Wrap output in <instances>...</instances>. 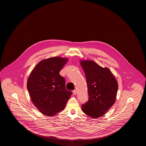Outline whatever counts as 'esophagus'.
<instances>
[{
  "mask_svg": "<svg viewBox=\"0 0 146 146\" xmlns=\"http://www.w3.org/2000/svg\"><path fill=\"white\" fill-rule=\"evenodd\" d=\"M76 92H77V91L76 90H74L73 91V94L74 95H76Z\"/></svg>",
  "mask_w": 146,
  "mask_h": 146,
  "instance_id": "34e87169",
  "label": "esophagus"
}]
</instances>
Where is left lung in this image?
Segmentation results:
<instances>
[{
  "instance_id": "obj_1",
  "label": "left lung",
  "mask_w": 146,
  "mask_h": 146,
  "mask_svg": "<svg viewBox=\"0 0 146 146\" xmlns=\"http://www.w3.org/2000/svg\"><path fill=\"white\" fill-rule=\"evenodd\" d=\"M88 84L89 98L82 105V111L91 118L103 116L116 100L118 84L107 67L91 60H80Z\"/></svg>"
}]
</instances>
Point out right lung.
<instances>
[{"label": "right lung", "instance_id": "obj_1", "mask_svg": "<svg viewBox=\"0 0 146 146\" xmlns=\"http://www.w3.org/2000/svg\"><path fill=\"white\" fill-rule=\"evenodd\" d=\"M68 58L56 56L38 63L27 83L31 101L42 114L51 117L64 109L72 92L66 89L65 79L60 72Z\"/></svg>", "mask_w": 146, "mask_h": 146}]
</instances>
